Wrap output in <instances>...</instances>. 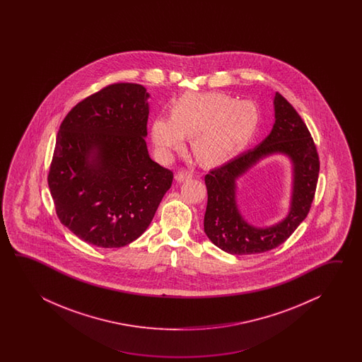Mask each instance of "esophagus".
<instances>
[{
  "label": "esophagus",
  "mask_w": 362,
  "mask_h": 362,
  "mask_svg": "<svg viewBox=\"0 0 362 362\" xmlns=\"http://www.w3.org/2000/svg\"><path fill=\"white\" fill-rule=\"evenodd\" d=\"M192 177V172H189V170H178L177 173H176V176H175L177 182H184L186 180H190Z\"/></svg>",
  "instance_id": "esophagus-1"
}]
</instances>
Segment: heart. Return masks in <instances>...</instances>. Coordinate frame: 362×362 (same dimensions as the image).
Masks as SVG:
<instances>
[{
	"label": "heart",
	"instance_id": "obj_1",
	"mask_svg": "<svg viewBox=\"0 0 362 362\" xmlns=\"http://www.w3.org/2000/svg\"><path fill=\"white\" fill-rule=\"evenodd\" d=\"M259 122L260 112L250 100L223 93H185L172 103L170 117H155L150 136L162 159H170L189 136L198 162L218 165L248 146Z\"/></svg>",
	"mask_w": 362,
	"mask_h": 362
}]
</instances>
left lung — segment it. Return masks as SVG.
<instances>
[{"mask_svg":"<svg viewBox=\"0 0 362 362\" xmlns=\"http://www.w3.org/2000/svg\"><path fill=\"white\" fill-rule=\"evenodd\" d=\"M276 123L257 146L209 170L204 233L215 246L231 255L267 252L282 245L309 214L320 173L315 141L296 110L279 93L274 97ZM287 154L293 163V195L289 215L276 226L255 228L238 212L236 180L262 157Z\"/></svg>","mask_w":362,"mask_h":362,"instance_id":"8db88e82","label":"left lung"}]
</instances>
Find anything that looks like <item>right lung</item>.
Masks as SVG:
<instances>
[{
	"instance_id": "add662e5",
	"label": "right lung",
	"mask_w": 362,
	"mask_h": 362,
	"mask_svg": "<svg viewBox=\"0 0 362 362\" xmlns=\"http://www.w3.org/2000/svg\"><path fill=\"white\" fill-rule=\"evenodd\" d=\"M147 98L142 85H107L59 127L47 184L59 221L86 243L129 245L170 190L172 170L147 151Z\"/></svg>"
}]
</instances>
